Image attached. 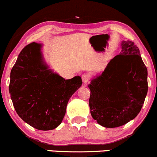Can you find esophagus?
I'll return each instance as SVG.
<instances>
[{
  "label": "esophagus",
  "instance_id": "esophagus-1",
  "mask_svg": "<svg viewBox=\"0 0 157 157\" xmlns=\"http://www.w3.org/2000/svg\"><path fill=\"white\" fill-rule=\"evenodd\" d=\"M82 79L84 84H87V82H89L90 80L89 75H87V74H84V75H82Z\"/></svg>",
  "mask_w": 157,
  "mask_h": 157
}]
</instances>
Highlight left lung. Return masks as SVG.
<instances>
[{
	"instance_id": "obj_1",
	"label": "left lung",
	"mask_w": 157,
	"mask_h": 157,
	"mask_svg": "<svg viewBox=\"0 0 157 157\" xmlns=\"http://www.w3.org/2000/svg\"><path fill=\"white\" fill-rule=\"evenodd\" d=\"M121 46L120 54L88 85L91 116L105 128L120 127L134 119L147 93V70L138 47L131 40H123Z\"/></svg>"
}]
</instances>
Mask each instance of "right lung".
<instances>
[{"mask_svg": "<svg viewBox=\"0 0 157 157\" xmlns=\"http://www.w3.org/2000/svg\"><path fill=\"white\" fill-rule=\"evenodd\" d=\"M33 42L21 51L10 73L9 90L15 111L28 124L41 131L57 128L64 119L72 95L82 84V78L65 80L48 70Z\"/></svg>", "mask_w": 157, "mask_h": 157, "instance_id": "obj_1", "label": "right lung"}]
</instances>
